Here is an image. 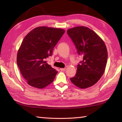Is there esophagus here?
Instances as JSON below:
<instances>
[{"label":"esophagus","instance_id":"34e87169","mask_svg":"<svg viewBox=\"0 0 122 122\" xmlns=\"http://www.w3.org/2000/svg\"><path fill=\"white\" fill-rule=\"evenodd\" d=\"M66 68H61V69H60V70H61V71H66Z\"/></svg>","mask_w":122,"mask_h":122}]
</instances>
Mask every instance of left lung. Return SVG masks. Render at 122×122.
Segmentation results:
<instances>
[{
    "instance_id": "left-lung-1",
    "label": "left lung",
    "mask_w": 122,
    "mask_h": 122,
    "mask_svg": "<svg viewBox=\"0 0 122 122\" xmlns=\"http://www.w3.org/2000/svg\"><path fill=\"white\" fill-rule=\"evenodd\" d=\"M67 33L79 55L83 57L71 81L81 89L92 86L102 76L107 65V51L104 41L94 31L84 26L71 28Z\"/></svg>"
}]
</instances>
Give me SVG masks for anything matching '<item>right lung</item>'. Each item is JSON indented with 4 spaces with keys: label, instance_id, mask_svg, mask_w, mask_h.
Masks as SVG:
<instances>
[{
    "label": "right lung",
    "instance_id": "right-lung-1",
    "mask_svg": "<svg viewBox=\"0 0 122 122\" xmlns=\"http://www.w3.org/2000/svg\"><path fill=\"white\" fill-rule=\"evenodd\" d=\"M65 31L59 28L39 27L27 35L17 56V65L28 84L42 89L52 82L58 73L46 63Z\"/></svg>",
    "mask_w": 122,
    "mask_h": 122
}]
</instances>
